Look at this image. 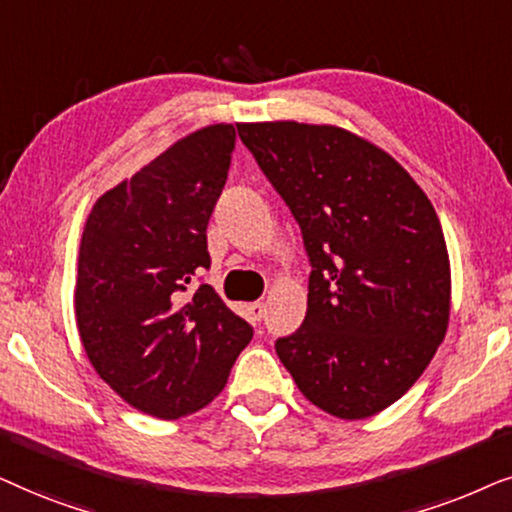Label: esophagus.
I'll return each instance as SVG.
<instances>
[{
  "instance_id": "obj_1",
  "label": "esophagus",
  "mask_w": 512,
  "mask_h": 512,
  "mask_svg": "<svg viewBox=\"0 0 512 512\" xmlns=\"http://www.w3.org/2000/svg\"><path fill=\"white\" fill-rule=\"evenodd\" d=\"M248 313L252 320H262L264 313H267V306H264V302H252L248 304Z\"/></svg>"
}]
</instances>
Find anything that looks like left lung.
I'll use <instances>...</instances> for the list:
<instances>
[{
  "instance_id": "left-lung-1",
  "label": "left lung",
  "mask_w": 512,
  "mask_h": 512,
  "mask_svg": "<svg viewBox=\"0 0 512 512\" xmlns=\"http://www.w3.org/2000/svg\"><path fill=\"white\" fill-rule=\"evenodd\" d=\"M311 262L306 318L276 353L306 400L367 419L410 391L447 332L445 234L412 175L339 126L236 124Z\"/></svg>"
}]
</instances>
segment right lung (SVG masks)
I'll return each instance as SVG.
<instances>
[{
  "label": "right lung",
  "instance_id": "1",
  "mask_svg": "<svg viewBox=\"0 0 512 512\" xmlns=\"http://www.w3.org/2000/svg\"><path fill=\"white\" fill-rule=\"evenodd\" d=\"M236 128L206 126L95 201L79 245L74 313L95 372L135 410L180 419L227 384L252 327L194 278Z\"/></svg>",
  "mask_w": 512,
  "mask_h": 512
}]
</instances>
